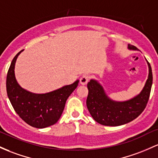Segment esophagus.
I'll return each instance as SVG.
<instances>
[{"instance_id":"34e87169","label":"esophagus","mask_w":158,"mask_h":158,"mask_svg":"<svg viewBox=\"0 0 158 158\" xmlns=\"http://www.w3.org/2000/svg\"><path fill=\"white\" fill-rule=\"evenodd\" d=\"M90 79V76L88 75H83L82 77L80 78V83L82 85L87 84L88 81Z\"/></svg>"}]
</instances>
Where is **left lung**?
<instances>
[{
    "label": "left lung",
    "instance_id": "obj_1",
    "mask_svg": "<svg viewBox=\"0 0 158 158\" xmlns=\"http://www.w3.org/2000/svg\"><path fill=\"white\" fill-rule=\"evenodd\" d=\"M128 48L137 49L136 46L130 44ZM147 62L149 73L143 91L127 101L112 100L106 96L103 87L96 80H90L87 85L88 95L86 105L91 115L97 122L105 126L122 125L134 120L143 112L149 99L153 80L152 67L148 60Z\"/></svg>",
    "mask_w": 158,
    "mask_h": 158
}]
</instances>
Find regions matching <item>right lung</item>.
Masks as SVG:
<instances>
[{"instance_id":"obj_1","label":"right lung","mask_w":158,"mask_h":158,"mask_svg":"<svg viewBox=\"0 0 158 158\" xmlns=\"http://www.w3.org/2000/svg\"><path fill=\"white\" fill-rule=\"evenodd\" d=\"M20 51L14 57L6 76V92L19 116L27 124L37 128L47 127L59 120L69 96L78 86L79 80L46 94H34L23 89L15 77V64Z\"/></svg>"}]
</instances>
